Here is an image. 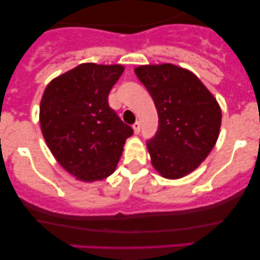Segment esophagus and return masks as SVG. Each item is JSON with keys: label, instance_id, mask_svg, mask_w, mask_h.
<instances>
[{"label": "esophagus", "instance_id": "34e87169", "mask_svg": "<svg viewBox=\"0 0 260 260\" xmlns=\"http://www.w3.org/2000/svg\"><path fill=\"white\" fill-rule=\"evenodd\" d=\"M133 129H134V133H136V134H138L140 132V122L139 121H137L136 123L133 124Z\"/></svg>", "mask_w": 260, "mask_h": 260}]
</instances>
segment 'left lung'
<instances>
[{"mask_svg":"<svg viewBox=\"0 0 260 260\" xmlns=\"http://www.w3.org/2000/svg\"><path fill=\"white\" fill-rule=\"evenodd\" d=\"M136 74L153 98L159 116L156 133L147 142L151 164L170 180L190 174L219 137V104L194 74L177 66H140Z\"/></svg>","mask_w":260,"mask_h":260,"instance_id":"8db88e82","label":"left lung"}]
</instances>
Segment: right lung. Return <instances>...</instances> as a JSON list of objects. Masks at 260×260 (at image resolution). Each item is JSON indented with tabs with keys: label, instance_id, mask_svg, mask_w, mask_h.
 Masks as SVG:
<instances>
[{
	"label": "right lung",
	"instance_id": "right-lung-1",
	"mask_svg": "<svg viewBox=\"0 0 260 260\" xmlns=\"http://www.w3.org/2000/svg\"><path fill=\"white\" fill-rule=\"evenodd\" d=\"M123 71L121 64L83 63L53 79L44 91L45 142L59 165L80 181L111 175L133 134L109 105V92Z\"/></svg>",
	"mask_w": 260,
	"mask_h": 260
}]
</instances>
